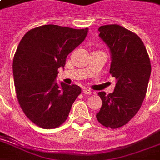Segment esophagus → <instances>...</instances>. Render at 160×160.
I'll list each match as a JSON object with an SVG mask.
<instances>
[{"label":"esophagus","mask_w":160,"mask_h":160,"mask_svg":"<svg viewBox=\"0 0 160 160\" xmlns=\"http://www.w3.org/2000/svg\"><path fill=\"white\" fill-rule=\"evenodd\" d=\"M83 93L84 94H89V95H90V94L92 93V92L91 90H89V89H87V88H84Z\"/></svg>","instance_id":"1"}]
</instances>
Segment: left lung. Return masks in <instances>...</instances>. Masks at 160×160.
I'll return each mask as SVG.
<instances>
[{"label":"left lung","instance_id":"1","mask_svg":"<svg viewBox=\"0 0 160 160\" xmlns=\"http://www.w3.org/2000/svg\"><path fill=\"white\" fill-rule=\"evenodd\" d=\"M110 49V73L117 80L114 92H98L102 99L97 119L104 127L118 128L128 122L141 108L148 90L151 62L144 43L135 33L119 25L98 28Z\"/></svg>","mask_w":160,"mask_h":160}]
</instances>
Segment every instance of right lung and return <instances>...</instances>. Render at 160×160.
Instances as JSON below:
<instances>
[{"label":"right lung","mask_w":160,"mask_h":160,"mask_svg":"<svg viewBox=\"0 0 160 160\" xmlns=\"http://www.w3.org/2000/svg\"><path fill=\"white\" fill-rule=\"evenodd\" d=\"M88 28L45 25L30 30L19 42L12 62L17 98L27 118L42 128H55L68 117L81 92L77 85L56 81L68 55L83 42Z\"/></svg>","instance_id":"1"}]
</instances>
